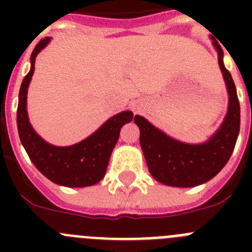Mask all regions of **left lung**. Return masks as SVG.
I'll return each instance as SVG.
<instances>
[{
  "label": "left lung",
  "instance_id": "obj_1",
  "mask_svg": "<svg viewBox=\"0 0 252 252\" xmlns=\"http://www.w3.org/2000/svg\"><path fill=\"white\" fill-rule=\"evenodd\" d=\"M213 46L228 93V108L221 126L206 142H182L168 136L142 116H135L149 171L154 179L165 186L190 188L211 180L227 164L239 137L240 102L236 87L223 64V50L215 40Z\"/></svg>",
  "mask_w": 252,
  "mask_h": 252
}]
</instances>
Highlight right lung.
<instances>
[{"mask_svg": "<svg viewBox=\"0 0 252 252\" xmlns=\"http://www.w3.org/2000/svg\"><path fill=\"white\" fill-rule=\"evenodd\" d=\"M45 37L35 46L31 54L30 72L21 83L17 106V130L22 146L37 170L53 183L69 188L94 186L101 182L107 170L120 130L125 124L132 121L131 111H122L107 120L98 130L70 146L51 145L32 128L28 116V88L35 70L37 54L49 43Z\"/></svg>", "mask_w": 252, "mask_h": 252, "instance_id": "1", "label": "right lung"}]
</instances>
